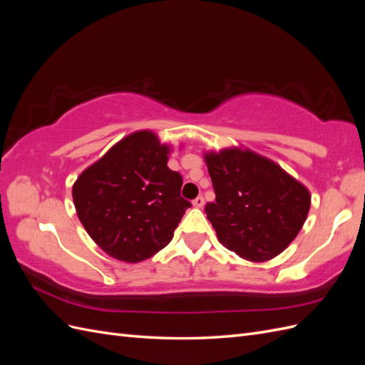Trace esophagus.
I'll list each match as a JSON object with an SVG mask.
<instances>
[{"label": "esophagus", "mask_w": 365, "mask_h": 365, "mask_svg": "<svg viewBox=\"0 0 365 365\" xmlns=\"http://www.w3.org/2000/svg\"><path fill=\"white\" fill-rule=\"evenodd\" d=\"M193 207H196V208H202V207H204V197H202V196H197L196 200L193 201Z\"/></svg>", "instance_id": "1"}]
</instances>
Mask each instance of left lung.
Listing matches in <instances>:
<instances>
[{
    "label": "left lung",
    "mask_w": 365,
    "mask_h": 365,
    "mask_svg": "<svg viewBox=\"0 0 365 365\" xmlns=\"http://www.w3.org/2000/svg\"><path fill=\"white\" fill-rule=\"evenodd\" d=\"M216 201L205 213L217 240L250 262L289 247L311 208V193L277 163L242 148L205 152Z\"/></svg>",
    "instance_id": "8db88e82"
}]
</instances>
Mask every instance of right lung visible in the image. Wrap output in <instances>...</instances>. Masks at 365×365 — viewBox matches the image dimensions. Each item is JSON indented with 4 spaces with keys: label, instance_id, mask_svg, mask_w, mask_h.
<instances>
[{
    "label": "right lung",
    "instance_id": "obj_1",
    "mask_svg": "<svg viewBox=\"0 0 365 365\" xmlns=\"http://www.w3.org/2000/svg\"><path fill=\"white\" fill-rule=\"evenodd\" d=\"M170 150L155 132L137 130L77 176V217L108 256L138 263L172 240L192 204L180 195L181 175L168 168Z\"/></svg>",
    "mask_w": 365,
    "mask_h": 365
}]
</instances>
